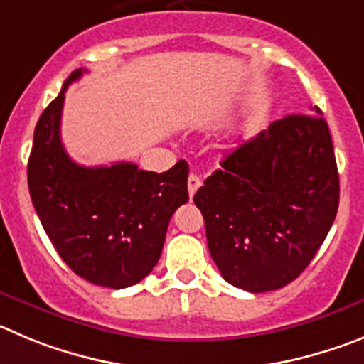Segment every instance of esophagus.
Returning <instances> with one entry per match:
<instances>
[{
    "mask_svg": "<svg viewBox=\"0 0 364 364\" xmlns=\"http://www.w3.org/2000/svg\"><path fill=\"white\" fill-rule=\"evenodd\" d=\"M186 185H188V196H190V199H192V198H194L196 192H198L199 186H201V179H199V176L190 174L188 176V183H186Z\"/></svg>",
    "mask_w": 364,
    "mask_h": 364,
    "instance_id": "esophagus-1",
    "label": "esophagus"
}]
</instances>
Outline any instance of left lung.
<instances>
[{
	"mask_svg": "<svg viewBox=\"0 0 364 364\" xmlns=\"http://www.w3.org/2000/svg\"><path fill=\"white\" fill-rule=\"evenodd\" d=\"M310 112L274 121L237 146L194 196L223 279L247 292L292 283L336 219L332 137L321 110Z\"/></svg>",
	"mask_w": 364,
	"mask_h": 364,
	"instance_id": "1",
	"label": "left lung"
}]
</instances>
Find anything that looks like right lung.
<instances>
[{
  "label": "right lung",
  "instance_id": "add662e5",
  "mask_svg": "<svg viewBox=\"0 0 364 364\" xmlns=\"http://www.w3.org/2000/svg\"><path fill=\"white\" fill-rule=\"evenodd\" d=\"M77 68L39 116L28 158V192L39 221L61 259L88 283L127 288L158 264L168 221L188 201V166L163 174L134 163L83 166L61 143L65 90L83 76Z\"/></svg>",
  "mask_w": 364,
  "mask_h": 364
}]
</instances>
